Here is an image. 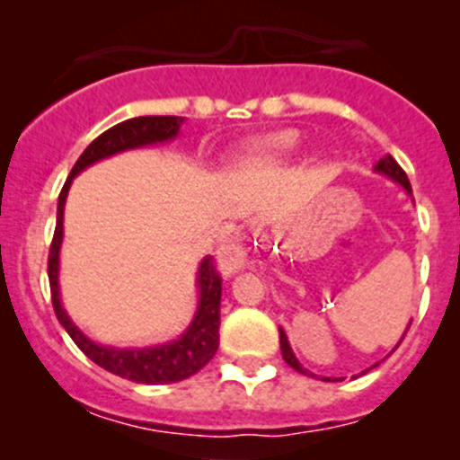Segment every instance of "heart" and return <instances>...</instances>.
I'll return each mask as SVG.
<instances>
[{"label":"heart","instance_id":"obj_1","mask_svg":"<svg viewBox=\"0 0 460 460\" xmlns=\"http://www.w3.org/2000/svg\"><path fill=\"white\" fill-rule=\"evenodd\" d=\"M298 133L296 131H282L273 133V136L262 137V140L253 142L252 146L247 148V162L253 166H271L280 164L287 157H291L298 148Z\"/></svg>","mask_w":460,"mask_h":460}]
</instances>
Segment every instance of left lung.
Instances as JSON below:
<instances>
[{
  "label": "left lung",
  "instance_id": "left-lung-1",
  "mask_svg": "<svg viewBox=\"0 0 460 460\" xmlns=\"http://www.w3.org/2000/svg\"><path fill=\"white\" fill-rule=\"evenodd\" d=\"M374 169L378 171V173H383V175H387V178H392L394 182L401 184V187L405 189V191L411 196V184H410V180H407V173L401 169V164H398V162L394 160L392 155H385L383 160H378V164H376ZM410 324H411V323H410ZM410 324H407V329H410ZM405 333H407V332H405ZM405 333H402V338H405ZM402 338H401V342H402ZM401 342H398V345H401ZM398 345H396V347H398ZM396 347H394V349H396ZM280 349H282V358H285V363L289 365V367H294L296 372H300V374H305V376L312 374V372H307V369H305L303 365L298 363V358H296L294 351H291L289 341H287V333L282 332V329H280ZM374 367H376V365H374ZM312 376H314V374H312ZM324 380H329V378H324ZM333 380H336V378H333Z\"/></svg>",
  "mask_w": 460,
  "mask_h": 460
}]
</instances>
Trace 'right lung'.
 <instances>
[{"mask_svg": "<svg viewBox=\"0 0 460 460\" xmlns=\"http://www.w3.org/2000/svg\"><path fill=\"white\" fill-rule=\"evenodd\" d=\"M184 118L178 115H144V118H131L124 122L115 124L109 131L95 137L75 166L71 169V175L64 182L62 193L58 198V225H55L53 243H50L49 252V282H50V300H53L55 316L59 324L68 332L77 347L93 360L100 365L106 372L119 376V378H128L133 383L144 385H166L178 383V380L189 378L196 372H200L204 365L213 358L220 345V298H222V278L217 273L213 258L207 256L198 269V289H200V300H198V312L193 316L191 324L187 332L173 342H164V345L144 347V349H119V347L97 345L91 338L84 336L80 329L75 327L68 314L64 312L62 300H59V247H62L64 238V204H66L68 189H71L73 178L86 169V166L95 164V162L104 160V157L115 155V153L128 151V148L148 146V144L169 142L178 136L180 127H182Z\"/></svg>", "mask_w": 460, "mask_h": 460, "instance_id": "add662e5", "label": "right lung"}]
</instances>
